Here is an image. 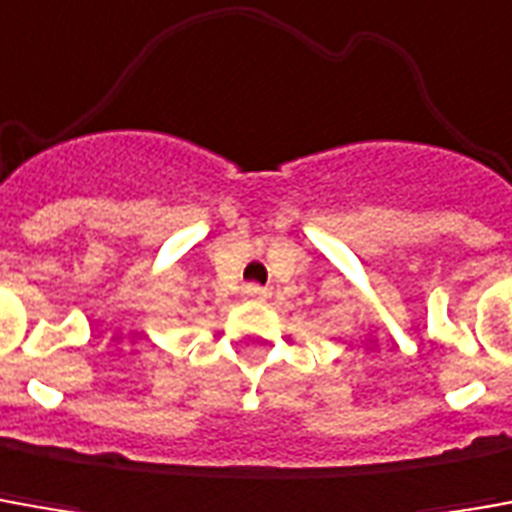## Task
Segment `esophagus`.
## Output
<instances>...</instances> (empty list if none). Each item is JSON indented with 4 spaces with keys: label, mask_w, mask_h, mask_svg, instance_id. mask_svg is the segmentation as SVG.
I'll use <instances>...</instances> for the list:
<instances>
[{
    "label": "esophagus",
    "mask_w": 512,
    "mask_h": 512,
    "mask_svg": "<svg viewBox=\"0 0 512 512\" xmlns=\"http://www.w3.org/2000/svg\"><path fill=\"white\" fill-rule=\"evenodd\" d=\"M244 299L246 302H263L266 299V291L260 288V285H244Z\"/></svg>",
    "instance_id": "34e87169"
}]
</instances>
